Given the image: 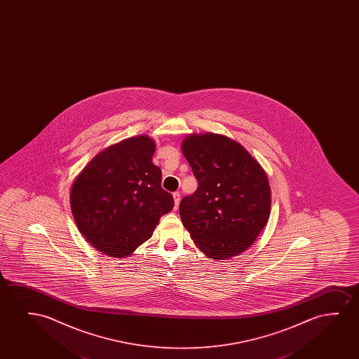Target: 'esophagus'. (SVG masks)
Returning a JSON list of instances; mask_svg holds the SVG:
<instances>
[{"mask_svg":"<svg viewBox=\"0 0 359 359\" xmlns=\"http://www.w3.org/2000/svg\"><path fill=\"white\" fill-rule=\"evenodd\" d=\"M172 197H174V203H175V210H177L179 203H180V192H174Z\"/></svg>","mask_w":359,"mask_h":359,"instance_id":"esophagus-1","label":"esophagus"}]
</instances>
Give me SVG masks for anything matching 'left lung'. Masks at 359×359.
Wrapping results in <instances>:
<instances>
[{"instance_id": "obj_1", "label": "left lung", "mask_w": 359, "mask_h": 359, "mask_svg": "<svg viewBox=\"0 0 359 359\" xmlns=\"http://www.w3.org/2000/svg\"><path fill=\"white\" fill-rule=\"evenodd\" d=\"M182 151L198 182L179 206L192 241L215 260L248 250L270 217L265 170L241 143L223 135L192 133Z\"/></svg>"}]
</instances>
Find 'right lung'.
I'll use <instances>...</instances> for the list:
<instances>
[{
  "instance_id": "add662e5",
  "label": "right lung",
  "mask_w": 359,
  "mask_h": 359,
  "mask_svg": "<svg viewBox=\"0 0 359 359\" xmlns=\"http://www.w3.org/2000/svg\"><path fill=\"white\" fill-rule=\"evenodd\" d=\"M154 151L156 143L146 135L123 140L98 153L72 184L74 222L100 252L131 255L172 211L174 198L162 189Z\"/></svg>"
}]
</instances>
